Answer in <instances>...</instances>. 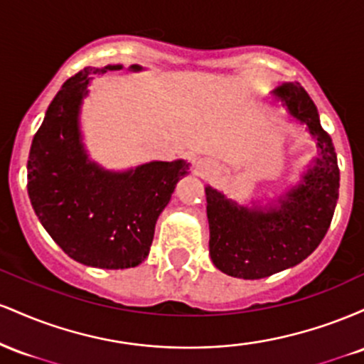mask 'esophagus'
<instances>
[{
	"instance_id": "34e87169",
	"label": "esophagus",
	"mask_w": 364,
	"mask_h": 364,
	"mask_svg": "<svg viewBox=\"0 0 364 364\" xmlns=\"http://www.w3.org/2000/svg\"><path fill=\"white\" fill-rule=\"evenodd\" d=\"M208 171H210V162L208 161H200L196 164V174H200V176H205V174H208Z\"/></svg>"
}]
</instances>
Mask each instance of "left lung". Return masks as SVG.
<instances>
[{
	"label": "left lung",
	"mask_w": 364,
	"mask_h": 364,
	"mask_svg": "<svg viewBox=\"0 0 364 364\" xmlns=\"http://www.w3.org/2000/svg\"><path fill=\"white\" fill-rule=\"evenodd\" d=\"M287 112L316 140L318 157L301 183L269 208L243 207L205 188L210 258L220 272L237 279H263L298 265L327 235L339 198V166L332 139L320 124L315 102L299 83L272 92Z\"/></svg>",
	"instance_id": "1"
}]
</instances>
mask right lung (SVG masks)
I'll list each match as a JSON object with an SVG mask.
<instances>
[{
  "label": "right lung",
  "mask_w": 364,
  "mask_h": 364,
  "mask_svg": "<svg viewBox=\"0 0 364 364\" xmlns=\"http://www.w3.org/2000/svg\"><path fill=\"white\" fill-rule=\"evenodd\" d=\"M121 68L87 66L63 83L27 162L28 198L41 224L70 258L97 269H129L147 258L159 215L190 169V162L178 159L114 173L87 156L78 116L90 75Z\"/></svg>",
  "instance_id": "obj_1"
}]
</instances>
